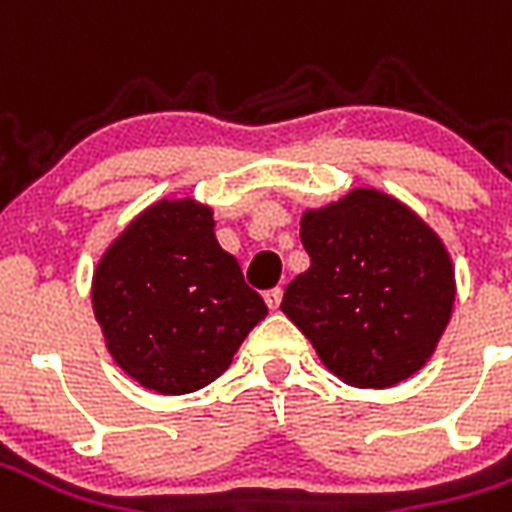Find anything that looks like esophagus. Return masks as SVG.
<instances>
[{
	"label": "esophagus",
	"instance_id": "34e87169",
	"mask_svg": "<svg viewBox=\"0 0 512 512\" xmlns=\"http://www.w3.org/2000/svg\"><path fill=\"white\" fill-rule=\"evenodd\" d=\"M279 301H282V288L266 290V304H268V307H271V310H277Z\"/></svg>",
	"mask_w": 512,
	"mask_h": 512
}]
</instances>
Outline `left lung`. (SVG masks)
Instances as JSON below:
<instances>
[{"mask_svg": "<svg viewBox=\"0 0 512 512\" xmlns=\"http://www.w3.org/2000/svg\"><path fill=\"white\" fill-rule=\"evenodd\" d=\"M310 268L290 282L282 312L345 384L384 389L436 351L455 301L439 235L376 189L301 216Z\"/></svg>", "mask_w": 512, "mask_h": 512, "instance_id": "left-lung-1", "label": "left lung"}]
</instances>
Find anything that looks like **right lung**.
<instances>
[{
    "instance_id": "obj_1",
    "label": "right lung",
    "mask_w": 512,
    "mask_h": 512,
    "mask_svg": "<svg viewBox=\"0 0 512 512\" xmlns=\"http://www.w3.org/2000/svg\"><path fill=\"white\" fill-rule=\"evenodd\" d=\"M106 348L158 395L208 386L268 315L263 296L213 235V211L161 200L106 249L93 277Z\"/></svg>"
}]
</instances>
